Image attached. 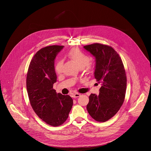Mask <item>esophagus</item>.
Here are the masks:
<instances>
[{"mask_svg":"<svg viewBox=\"0 0 151 151\" xmlns=\"http://www.w3.org/2000/svg\"><path fill=\"white\" fill-rule=\"evenodd\" d=\"M80 96H81V94H79V93H75V94H72V97H73V98H77V97H79Z\"/></svg>","mask_w":151,"mask_h":151,"instance_id":"1","label":"esophagus"}]
</instances>
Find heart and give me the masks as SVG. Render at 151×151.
<instances>
[{
    "instance_id": "b5f03b06",
    "label": "heart",
    "mask_w": 151,
    "mask_h": 151,
    "mask_svg": "<svg viewBox=\"0 0 151 151\" xmlns=\"http://www.w3.org/2000/svg\"><path fill=\"white\" fill-rule=\"evenodd\" d=\"M68 57L76 63L79 69H83L84 68L87 71L91 70V65L89 63L90 58L88 54L79 50L74 49L68 53ZM63 64V61L61 60H59L55 66V70L56 73H60L61 72Z\"/></svg>"
}]
</instances>
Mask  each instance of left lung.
<instances>
[{
  "label": "left lung",
  "instance_id": "left-lung-1",
  "mask_svg": "<svg viewBox=\"0 0 151 151\" xmlns=\"http://www.w3.org/2000/svg\"><path fill=\"white\" fill-rule=\"evenodd\" d=\"M96 58L94 78L101 82L99 95L91 94L87 109L96 121L105 122L119 110L124 101L127 77L121 57L111 47L94 44L83 47Z\"/></svg>",
  "mask_w": 151,
  "mask_h": 151
}]
</instances>
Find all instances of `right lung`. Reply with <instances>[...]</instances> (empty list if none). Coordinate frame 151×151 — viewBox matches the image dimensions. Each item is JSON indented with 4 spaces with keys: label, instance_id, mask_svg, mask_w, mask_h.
Here are the masks:
<instances>
[{
    "label": "right lung",
    "instance_id": "add662e5",
    "mask_svg": "<svg viewBox=\"0 0 151 151\" xmlns=\"http://www.w3.org/2000/svg\"><path fill=\"white\" fill-rule=\"evenodd\" d=\"M64 46L52 45L38 51L31 60L26 86L31 106L36 115L47 124L57 127L66 121L73 106L69 95L57 94L54 61Z\"/></svg>",
    "mask_w": 151,
    "mask_h": 151
}]
</instances>
